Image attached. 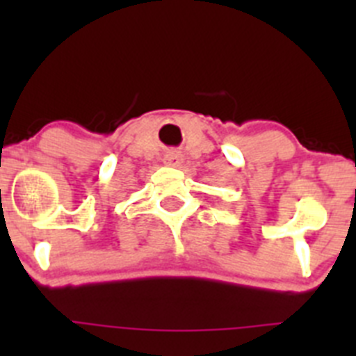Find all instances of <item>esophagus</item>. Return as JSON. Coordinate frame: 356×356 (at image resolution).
<instances>
[{
	"label": "esophagus",
	"instance_id": "1",
	"mask_svg": "<svg viewBox=\"0 0 356 356\" xmlns=\"http://www.w3.org/2000/svg\"><path fill=\"white\" fill-rule=\"evenodd\" d=\"M163 162L169 168H180L181 162H184V155H181L180 151H168L165 156H163Z\"/></svg>",
	"mask_w": 356,
	"mask_h": 356
}]
</instances>
